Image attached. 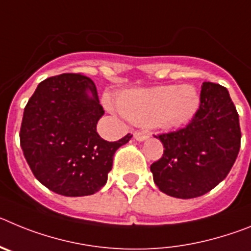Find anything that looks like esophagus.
Instances as JSON below:
<instances>
[{
    "label": "esophagus",
    "mask_w": 251,
    "mask_h": 251,
    "mask_svg": "<svg viewBox=\"0 0 251 251\" xmlns=\"http://www.w3.org/2000/svg\"><path fill=\"white\" fill-rule=\"evenodd\" d=\"M134 138L137 141H145V139L148 138V134L146 132H134Z\"/></svg>",
    "instance_id": "esophagus-1"
}]
</instances>
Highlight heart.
Returning a JSON list of instances; mask_svg holds the SVG:
<instances>
[{"label": "heart", "mask_w": 251, "mask_h": 251, "mask_svg": "<svg viewBox=\"0 0 251 251\" xmlns=\"http://www.w3.org/2000/svg\"><path fill=\"white\" fill-rule=\"evenodd\" d=\"M118 104L122 113L133 123L176 128L194 117L200 98L191 85H163L124 93Z\"/></svg>", "instance_id": "heart-1"}]
</instances>
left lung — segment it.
I'll return each instance as SVG.
<instances>
[{
    "instance_id": "1",
    "label": "left lung",
    "mask_w": 251,
    "mask_h": 251,
    "mask_svg": "<svg viewBox=\"0 0 251 251\" xmlns=\"http://www.w3.org/2000/svg\"><path fill=\"white\" fill-rule=\"evenodd\" d=\"M156 137L165 147L151 165L159 190L177 199L202 196L229 175L236 161L241 139L238 110L225 86L206 81L190 123Z\"/></svg>"
}]
</instances>
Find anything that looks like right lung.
<instances>
[{
	"label": "right lung",
	"mask_w": 251,
	"mask_h": 251,
	"mask_svg": "<svg viewBox=\"0 0 251 251\" xmlns=\"http://www.w3.org/2000/svg\"><path fill=\"white\" fill-rule=\"evenodd\" d=\"M104 114L95 84L66 73L37 85L24 110L20 143L34 176L63 196H88L106 183L113 156L132 134L117 142L100 138Z\"/></svg>",
	"instance_id": "obj_1"
}]
</instances>
